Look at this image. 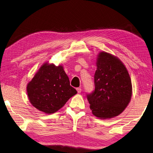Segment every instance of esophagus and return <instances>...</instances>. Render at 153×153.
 Masks as SVG:
<instances>
[{"mask_svg":"<svg viewBox=\"0 0 153 153\" xmlns=\"http://www.w3.org/2000/svg\"><path fill=\"white\" fill-rule=\"evenodd\" d=\"M76 91L78 92V93H81V91H82L81 88H76Z\"/></svg>","mask_w":153,"mask_h":153,"instance_id":"esophagus-1","label":"esophagus"}]
</instances>
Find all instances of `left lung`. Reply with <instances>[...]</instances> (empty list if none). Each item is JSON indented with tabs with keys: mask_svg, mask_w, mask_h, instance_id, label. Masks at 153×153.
Instances as JSON below:
<instances>
[{
	"mask_svg": "<svg viewBox=\"0 0 153 153\" xmlns=\"http://www.w3.org/2000/svg\"><path fill=\"white\" fill-rule=\"evenodd\" d=\"M96 65L94 91L87 94L92 113L100 119L119 116L132 97V82L127 69L118 57L104 51L98 54Z\"/></svg>",
	"mask_w": 153,
	"mask_h": 153,
	"instance_id": "obj_1",
	"label": "left lung"
}]
</instances>
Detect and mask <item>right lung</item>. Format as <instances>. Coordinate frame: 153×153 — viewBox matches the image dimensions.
Masks as SVG:
<instances>
[{
	"mask_svg": "<svg viewBox=\"0 0 153 153\" xmlns=\"http://www.w3.org/2000/svg\"><path fill=\"white\" fill-rule=\"evenodd\" d=\"M29 101L34 107L46 114H53L77 93L62 65L45 62L27 86Z\"/></svg>",
	"mask_w": 153,
	"mask_h": 153,
	"instance_id": "add662e5",
	"label": "right lung"
}]
</instances>
